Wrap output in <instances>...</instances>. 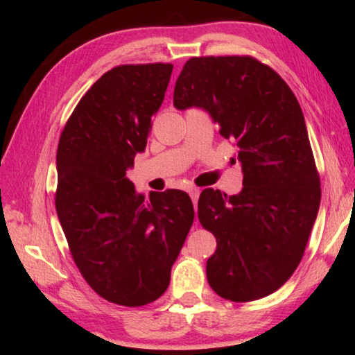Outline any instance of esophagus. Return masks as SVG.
Masks as SVG:
<instances>
[{"label":"esophagus","instance_id":"1","mask_svg":"<svg viewBox=\"0 0 355 355\" xmlns=\"http://www.w3.org/2000/svg\"><path fill=\"white\" fill-rule=\"evenodd\" d=\"M189 196H191V200L194 205H197V200H199V196H200V191L197 188H191L189 189Z\"/></svg>","mask_w":355,"mask_h":355}]
</instances>
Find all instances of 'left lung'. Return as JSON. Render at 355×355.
<instances>
[{
    "mask_svg": "<svg viewBox=\"0 0 355 355\" xmlns=\"http://www.w3.org/2000/svg\"><path fill=\"white\" fill-rule=\"evenodd\" d=\"M173 106L202 107L236 142L243 189H203L199 220L218 248L208 284L233 302L261 299L302 260L321 202V183L297 98L280 75L250 56L191 58ZM235 161V158H232Z\"/></svg>",
    "mask_w": 355,
    "mask_h": 355,
    "instance_id": "1",
    "label": "left lung"
}]
</instances>
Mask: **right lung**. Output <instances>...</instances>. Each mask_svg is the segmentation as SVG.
<instances>
[{
  "label": "right lung",
  "instance_id": "obj_1",
  "mask_svg": "<svg viewBox=\"0 0 355 355\" xmlns=\"http://www.w3.org/2000/svg\"><path fill=\"white\" fill-rule=\"evenodd\" d=\"M172 64L119 65L76 105L56 153V211L84 280L110 302L141 307L163 296L194 220L180 189L136 192L127 178L146 150Z\"/></svg>",
  "mask_w": 355,
  "mask_h": 355
}]
</instances>
